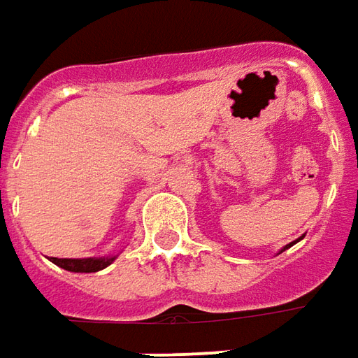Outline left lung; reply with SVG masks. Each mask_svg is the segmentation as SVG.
Here are the masks:
<instances>
[{
    "instance_id": "obj_1",
    "label": "left lung",
    "mask_w": 358,
    "mask_h": 358,
    "mask_svg": "<svg viewBox=\"0 0 358 358\" xmlns=\"http://www.w3.org/2000/svg\"><path fill=\"white\" fill-rule=\"evenodd\" d=\"M303 236H306V234H303ZM303 236H299V238H297V241H294V242H292V244H285L284 248H282V250H280V254H282V252H284V250H287V248H289V246H294V244H296V242H299V241H301V238H303Z\"/></svg>"
}]
</instances>
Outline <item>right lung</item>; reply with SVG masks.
<instances>
[{"mask_svg":"<svg viewBox=\"0 0 358 358\" xmlns=\"http://www.w3.org/2000/svg\"><path fill=\"white\" fill-rule=\"evenodd\" d=\"M116 258L117 256H102V258H49V260L66 272L90 274V272H100L108 268Z\"/></svg>","mask_w":358,"mask_h":358,"instance_id":"obj_1","label":"right lung"}]
</instances>
